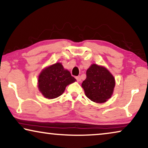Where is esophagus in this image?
<instances>
[{"label":"esophagus","instance_id":"1","mask_svg":"<svg viewBox=\"0 0 148 148\" xmlns=\"http://www.w3.org/2000/svg\"><path fill=\"white\" fill-rule=\"evenodd\" d=\"M76 79H77V81L78 82H81V77L80 76H77V77H76Z\"/></svg>","mask_w":148,"mask_h":148}]
</instances>
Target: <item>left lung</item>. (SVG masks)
<instances>
[{
	"mask_svg": "<svg viewBox=\"0 0 148 148\" xmlns=\"http://www.w3.org/2000/svg\"><path fill=\"white\" fill-rule=\"evenodd\" d=\"M85 94L93 102L103 103L111 98L115 86L112 75L104 66L93 64L86 71L82 83Z\"/></svg>",
	"mask_w": 148,
	"mask_h": 148,
	"instance_id": "1",
	"label": "left lung"
}]
</instances>
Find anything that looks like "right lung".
<instances>
[{
	"label": "right lung",
	"instance_id": "add662e5",
	"mask_svg": "<svg viewBox=\"0 0 148 148\" xmlns=\"http://www.w3.org/2000/svg\"><path fill=\"white\" fill-rule=\"evenodd\" d=\"M75 80L61 63L57 62L42 71L38 77V88L45 98L53 99L62 95L66 86Z\"/></svg>",
	"mask_w": 148,
	"mask_h": 148
}]
</instances>
